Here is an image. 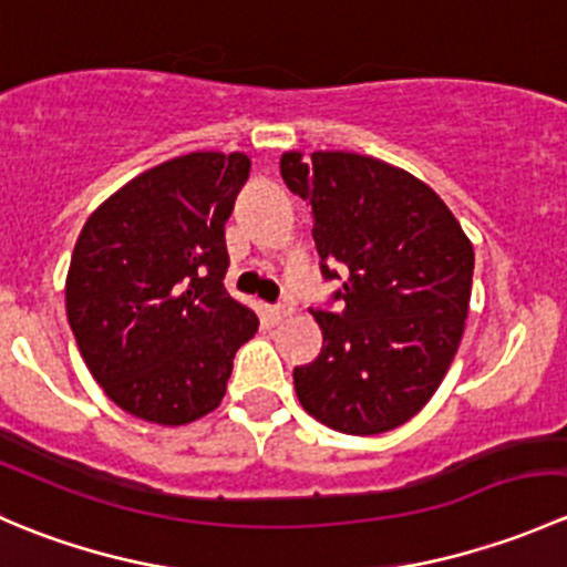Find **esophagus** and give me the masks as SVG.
<instances>
[{
    "label": "esophagus",
    "mask_w": 567,
    "mask_h": 567,
    "mask_svg": "<svg viewBox=\"0 0 567 567\" xmlns=\"http://www.w3.org/2000/svg\"><path fill=\"white\" fill-rule=\"evenodd\" d=\"M290 312H293V307L290 305H274V307H268V318L274 320V323H279V320H285L290 316Z\"/></svg>",
    "instance_id": "esophagus-1"
}]
</instances>
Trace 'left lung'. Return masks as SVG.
I'll return each mask as SVG.
<instances>
[{
  "label": "left lung",
  "mask_w": 567,
  "mask_h": 567,
  "mask_svg": "<svg viewBox=\"0 0 567 567\" xmlns=\"http://www.w3.org/2000/svg\"><path fill=\"white\" fill-rule=\"evenodd\" d=\"M279 173L312 205L320 274L342 279L340 312L312 310L323 348L293 370L296 394L340 433L392 431L433 398L458 351L472 241L431 186L379 158L290 151Z\"/></svg>",
  "instance_id": "1"
}]
</instances>
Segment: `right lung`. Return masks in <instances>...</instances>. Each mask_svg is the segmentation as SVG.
I'll list each match as a JSON object with an SVG mask.
<instances>
[{
    "label": "right lung",
    "instance_id": "obj_1",
    "mask_svg": "<svg viewBox=\"0 0 567 567\" xmlns=\"http://www.w3.org/2000/svg\"><path fill=\"white\" fill-rule=\"evenodd\" d=\"M249 177L244 153H188L136 175L90 214L65 310L109 400L156 425L221 403L257 316L225 290V221Z\"/></svg>",
    "mask_w": 567,
    "mask_h": 567
}]
</instances>
